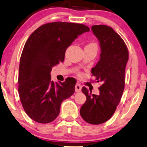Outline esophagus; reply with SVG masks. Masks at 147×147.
<instances>
[{"label": "esophagus", "mask_w": 147, "mask_h": 147, "mask_svg": "<svg viewBox=\"0 0 147 147\" xmlns=\"http://www.w3.org/2000/svg\"><path fill=\"white\" fill-rule=\"evenodd\" d=\"M81 88H82V85H81L80 83H77L75 85V92H79L81 91Z\"/></svg>", "instance_id": "esophagus-1"}]
</instances>
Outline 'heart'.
<instances>
[{
	"instance_id": "heart-1",
	"label": "heart",
	"mask_w": 147,
	"mask_h": 147,
	"mask_svg": "<svg viewBox=\"0 0 147 147\" xmlns=\"http://www.w3.org/2000/svg\"><path fill=\"white\" fill-rule=\"evenodd\" d=\"M95 45V46H97V45H96V44L94 43V42H91V43H89L88 45ZM77 74H78V75H82V73H81V72H78Z\"/></svg>"
}]
</instances>
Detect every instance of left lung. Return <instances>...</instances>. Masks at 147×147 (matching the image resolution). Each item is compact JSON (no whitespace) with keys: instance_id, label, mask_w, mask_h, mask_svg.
I'll list each match as a JSON object with an SVG mask.
<instances>
[{"instance_id":"left-lung-1","label":"left lung","mask_w":147,"mask_h":147,"mask_svg":"<svg viewBox=\"0 0 147 147\" xmlns=\"http://www.w3.org/2000/svg\"><path fill=\"white\" fill-rule=\"evenodd\" d=\"M92 30L101 47L100 59L92 73L96 82H101L102 85L98 87L99 95L92 94L86 87H82L87 100L80 114L87 123L98 125L110 119L120 102L125 88L129 52L123 38L111 27L94 25Z\"/></svg>"}]
</instances>
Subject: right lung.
<instances>
[{"label":"right lung","instance_id":"1","mask_svg":"<svg viewBox=\"0 0 147 147\" xmlns=\"http://www.w3.org/2000/svg\"><path fill=\"white\" fill-rule=\"evenodd\" d=\"M90 31L81 24L55 22L40 26L26 42L20 57L18 92L28 116L40 123L58 116L61 103L75 93L74 80L51 81L53 66L63 62L65 52L78 36Z\"/></svg>","mask_w":147,"mask_h":147}]
</instances>
